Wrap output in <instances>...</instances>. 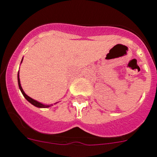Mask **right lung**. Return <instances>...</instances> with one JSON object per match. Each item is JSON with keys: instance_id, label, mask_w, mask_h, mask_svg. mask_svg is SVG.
Returning a JSON list of instances; mask_svg holds the SVG:
<instances>
[{"instance_id": "1", "label": "right lung", "mask_w": 157, "mask_h": 157, "mask_svg": "<svg viewBox=\"0 0 157 157\" xmlns=\"http://www.w3.org/2000/svg\"><path fill=\"white\" fill-rule=\"evenodd\" d=\"M22 61H23V59H22L21 63H22ZM17 80H18L19 88H20V91H21L22 94L23 95V96H24V97L26 98V99L28 101V102H29L30 103L33 104V105H35V106L38 107V108H48V107L52 106V105H44V104H42V103H41V102H38V101H36V100H35V99H32V98H30L29 96H28L27 95H26V93H24V91H23V88H22V86H21V84H20V76H19V71H18V75H17Z\"/></svg>"}]
</instances>
